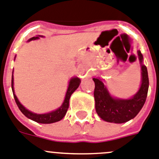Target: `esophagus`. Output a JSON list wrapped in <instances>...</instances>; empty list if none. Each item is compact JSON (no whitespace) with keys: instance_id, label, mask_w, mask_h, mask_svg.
Masks as SVG:
<instances>
[{"instance_id":"esophagus-1","label":"esophagus","mask_w":159,"mask_h":159,"mask_svg":"<svg viewBox=\"0 0 159 159\" xmlns=\"http://www.w3.org/2000/svg\"><path fill=\"white\" fill-rule=\"evenodd\" d=\"M80 74H81V78H85L88 75V71H86L85 70H81V72H80Z\"/></svg>"}]
</instances>
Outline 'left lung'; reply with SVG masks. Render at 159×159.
Returning <instances> with one entry per match:
<instances>
[{"mask_svg": "<svg viewBox=\"0 0 159 159\" xmlns=\"http://www.w3.org/2000/svg\"><path fill=\"white\" fill-rule=\"evenodd\" d=\"M140 62H143V55L138 51ZM142 84L136 94L128 100L112 98L106 87L98 78H93L95 83L94 98L97 113L102 120L110 123L122 124L136 116L145 104L149 88V78L147 66L141 65Z\"/></svg>", "mask_w": 159, "mask_h": 159, "instance_id": "obj_1", "label": "left lung"}]
</instances>
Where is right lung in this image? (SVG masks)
Here are the masks:
<instances>
[{
	"mask_svg": "<svg viewBox=\"0 0 159 159\" xmlns=\"http://www.w3.org/2000/svg\"><path fill=\"white\" fill-rule=\"evenodd\" d=\"M39 39L38 36L36 37H32L29 39V41L33 40V39ZM80 83H81V80L78 78H74L70 80L69 84V87L67 89L66 94L65 100H64L63 104H62V106L58 108L57 110L54 111H51L49 113L47 114H35L31 112V111H28V109L24 108L22 104L20 103V101L17 99L16 96L14 94V89H13V77L12 76V93H13L14 99H15L16 103L17 106L20 110L21 112L24 114L25 116L28 118L31 119L32 120L35 121L37 123H40V124H51V123H55L58 121L61 120L64 116H65L66 113L67 109L69 108V102H70V96L78 88Z\"/></svg>",
	"mask_w": 159,
	"mask_h": 159,
	"instance_id": "add662e5",
	"label": "right lung"
}]
</instances>
